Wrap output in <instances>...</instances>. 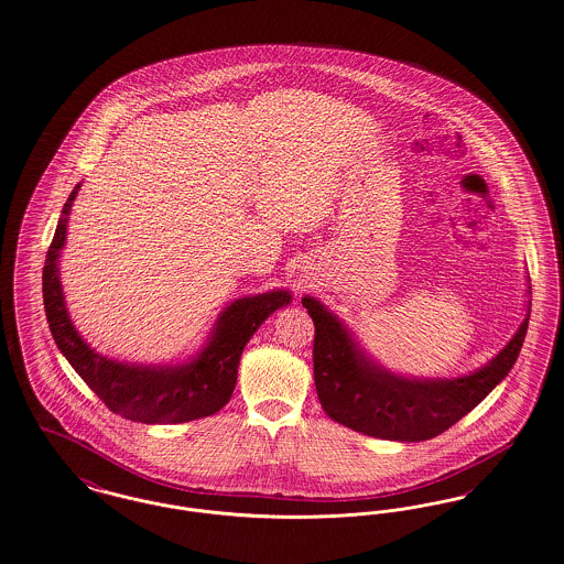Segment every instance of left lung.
Segmentation results:
<instances>
[{
    "instance_id": "left-lung-1",
    "label": "left lung",
    "mask_w": 564,
    "mask_h": 564,
    "mask_svg": "<svg viewBox=\"0 0 564 564\" xmlns=\"http://www.w3.org/2000/svg\"><path fill=\"white\" fill-rule=\"evenodd\" d=\"M314 321V382L335 422L390 442H426L469 414L511 371L527 337L529 314L488 365L454 380H408L378 367L348 328L314 296L301 299Z\"/></svg>"
}]
</instances>
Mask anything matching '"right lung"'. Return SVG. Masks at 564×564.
Listing matches in <instances>:
<instances>
[{
  "instance_id": "obj_1",
  "label": "right lung",
  "mask_w": 564,
  "mask_h": 564,
  "mask_svg": "<svg viewBox=\"0 0 564 564\" xmlns=\"http://www.w3.org/2000/svg\"><path fill=\"white\" fill-rule=\"evenodd\" d=\"M78 188L80 184L74 186L61 209L59 225L42 271L44 310L57 348L108 410L127 420L178 424L216 414L234 394L243 346L269 314L289 305L293 296L289 291H271L234 301L220 314L204 352L180 367L127 365L97 355L69 321L57 265L59 250L65 246L67 216Z\"/></svg>"
}]
</instances>
